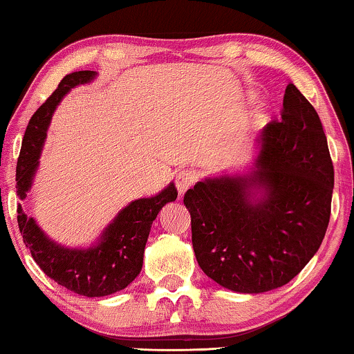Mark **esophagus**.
<instances>
[{
    "label": "esophagus",
    "instance_id": "esophagus-1",
    "mask_svg": "<svg viewBox=\"0 0 354 354\" xmlns=\"http://www.w3.org/2000/svg\"><path fill=\"white\" fill-rule=\"evenodd\" d=\"M197 181L196 173L192 171H181L176 176V189L179 192V196H184L187 192V189L192 187V184Z\"/></svg>",
    "mask_w": 354,
    "mask_h": 354
}]
</instances>
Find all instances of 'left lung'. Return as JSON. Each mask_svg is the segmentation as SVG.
Listing matches in <instances>:
<instances>
[{"label":"left lung","mask_w":354,"mask_h":354,"mask_svg":"<svg viewBox=\"0 0 354 354\" xmlns=\"http://www.w3.org/2000/svg\"><path fill=\"white\" fill-rule=\"evenodd\" d=\"M332 191L324 128L290 83L282 122L263 128L252 165L208 176L184 196L198 266L237 293L286 286L321 247Z\"/></svg>","instance_id":"obj_1"}]
</instances>
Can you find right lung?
I'll return each mask as SVG.
<instances>
[{
  "mask_svg": "<svg viewBox=\"0 0 354 354\" xmlns=\"http://www.w3.org/2000/svg\"><path fill=\"white\" fill-rule=\"evenodd\" d=\"M96 77L97 72L94 71L68 73L30 118L16 170V187L21 201H26L33 186L48 127L59 102L72 88L91 83ZM176 197L175 183H170L156 196L129 202L89 247H66L49 239L37 220L27 216L21 203L17 205V223L24 242L44 274L78 295L106 297L123 290L141 272L152 223L162 207L175 202Z\"/></svg>",
  "mask_w": 354,
  "mask_h": 354,
  "instance_id": "add662e5",
  "label": "right lung"
}]
</instances>
